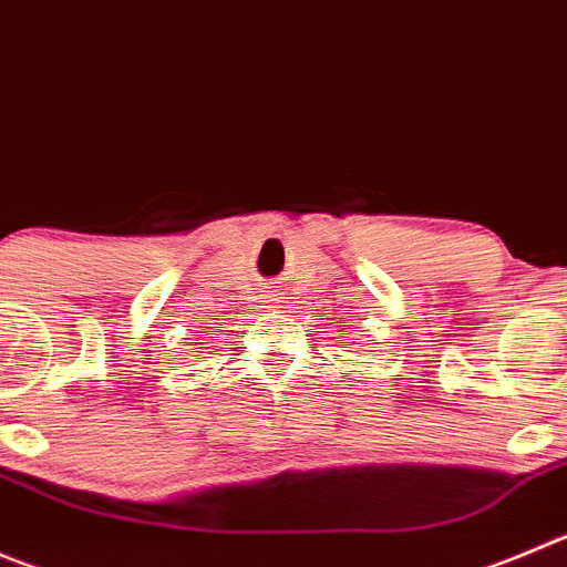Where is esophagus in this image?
<instances>
[{"label":"esophagus","mask_w":567,"mask_h":567,"mask_svg":"<svg viewBox=\"0 0 567 567\" xmlns=\"http://www.w3.org/2000/svg\"><path fill=\"white\" fill-rule=\"evenodd\" d=\"M266 296H268V301H271V305H277V299H279V293H277V290H266Z\"/></svg>","instance_id":"34e87169"}]
</instances>
